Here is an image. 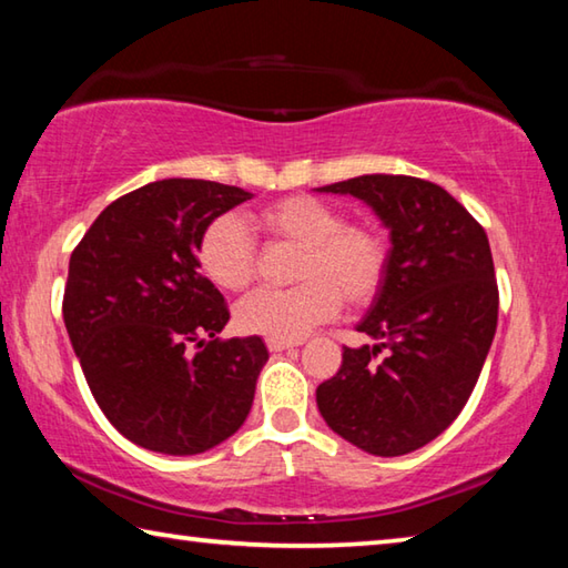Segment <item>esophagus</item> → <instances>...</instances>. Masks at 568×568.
I'll return each mask as SVG.
<instances>
[{
  "label": "esophagus",
  "instance_id": "obj_1",
  "mask_svg": "<svg viewBox=\"0 0 568 568\" xmlns=\"http://www.w3.org/2000/svg\"><path fill=\"white\" fill-rule=\"evenodd\" d=\"M265 345H267V351H271V353H283V351L295 348V345H301V343H297V341H275V338H267Z\"/></svg>",
  "mask_w": 568,
  "mask_h": 568
}]
</instances>
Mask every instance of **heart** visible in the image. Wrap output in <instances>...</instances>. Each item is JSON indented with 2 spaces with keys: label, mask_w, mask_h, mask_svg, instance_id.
I'll list each match as a JSON object with an SVG mask.
<instances>
[{
  "label": "heart",
  "mask_w": 568,
  "mask_h": 568,
  "mask_svg": "<svg viewBox=\"0 0 568 568\" xmlns=\"http://www.w3.org/2000/svg\"><path fill=\"white\" fill-rule=\"evenodd\" d=\"M265 237L285 240L303 250L297 283L285 291L261 287L243 297L235 311L240 331L275 341H301L315 325L341 311L343 295L353 305L368 303L386 277V243L368 225L343 223L333 205L311 195H293L250 217ZM203 273L223 291H243L253 281L257 250L237 215H220L197 243Z\"/></svg>",
  "instance_id": "1"
}]
</instances>
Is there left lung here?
Masks as SVG:
<instances>
[{
    "label": "left lung",
    "mask_w": 568,
    "mask_h": 568,
    "mask_svg": "<svg viewBox=\"0 0 568 568\" xmlns=\"http://www.w3.org/2000/svg\"><path fill=\"white\" fill-rule=\"evenodd\" d=\"M353 195L388 230L386 277L355 331L373 345L345 348L315 390L325 423L373 456H403L456 420L491 351L498 287L488 237L434 182L361 175L315 187Z\"/></svg>",
    "instance_id": "left-lung-1"
}]
</instances>
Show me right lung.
<instances>
[{"label": "right lung", "instance_id": "right-lung-1", "mask_svg": "<svg viewBox=\"0 0 568 568\" xmlns=\"http://www.w3.org/2000/svg\"><path fill=\"white\" fill-rule=\"evenodd\" d=\"M250 197L210 180L148 182L104 207L70 257L62 315L88 386L155 454H205L253 408L267 348L217 338L230 313L197 263L203 230Z\"/></svg>", "mask_w": 568, "mask_h": 568}]
</instances>
